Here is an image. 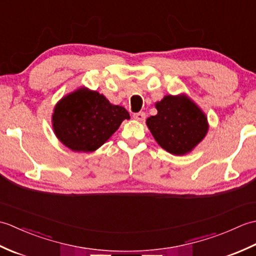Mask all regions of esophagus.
<instances>
[{
  "label": "esophagus",
  "instance_id": "1",
  "mask_svg": "<svg viewBox=\"0 0 256 256\" xmlns=\"http://www.w3.org/2000/svg\"><path fill=\"white\" fill-rule=\"evenodd\" d=\"M133 118L135 120H138V121H144L145 118H146V114L144 112H138V113H134L133 114Z\"/></svg>",
  "mask_w": 256,
  "mask_h": 256
}]
</instances>
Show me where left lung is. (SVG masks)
<instances>
[{
    "mask_svg": "<svg viewBox=\"0 0 256 256\" xmlns=\"http://www.w3.org/2000/svg\"><path fill=\"white\" fill-rule=\"evenodd\" d=\"M146 124L162 148L174 155L192 152L208 132L206 114L187 96H165Z\"/></svg>",
    "mask_w": 256,
    "mask_h": 256,
    "instance_id": "1",
    "label": "left lung"
}]
</instances>
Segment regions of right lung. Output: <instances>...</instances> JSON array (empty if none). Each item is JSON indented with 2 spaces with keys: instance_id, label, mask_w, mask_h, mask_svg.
Wrapping results in <instances>:
<instances>
[{
  "instance_id": "right-lung-1",
  "label": "right lung",
  "mask_w": 256,
  "mask_h": 256,
  "mask_svg": "<svg viewBox=\"0 0 256 256\" xmlns=\"http://www.w3.org/2000/svg\"><path fill=\"white\" fill-rule=\"evenodd\" d=\"M125 118L130 114L123 106L111 104L99 92L80 88L57 103L52 128L68 148L89 153L104 144Z\"/></svg>"
}]
</instances>
